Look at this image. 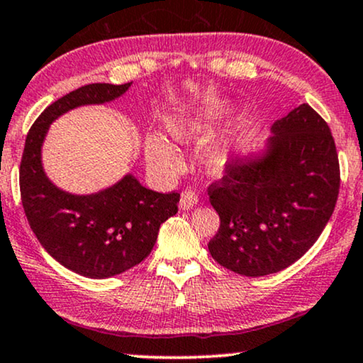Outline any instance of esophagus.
Listing matches in <instances>:
<instances>
[{
    "label": "esophagus",
    "mask_w": 363,
    "mask_h": 363,
    "mask_svg": "<svg viewBox=\"0 0 363 363\" xmlns=\"http://www.w3.org/2000/svg\"><path fill=\"white\" fill-rule=\"evenodd\" d=\"M198 194H196L194 189H184L181 194V208L189 209L198 204Z\"/></svg>",
    "instance_id": "34e87169"
}]
</instances>
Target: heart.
Instances as JSON below:
<instances>
[{
	"label": "heart",
	"instance_id": "b5f03b06",
	"mask_svg": "<svg viewBox=\"0 0 363 363\" xmlns=\"http://www.w3.org/2000/svg\"><path fill=\"white\" fill-rule=\"evenodd\" d=\"M169 132L174 138L184 142V140L198 137V135L203 132V125H201L199 121L193 120V118L179 116V118H172V120L169 121ZM145 152H147L148 162L157 169L176 170L179 165H181V159H179L177 152L174 150V147L170 145L167 140L159 137V135H150V137L147 138ZM208 165L209 169L215 170V172L223 169L225 165L223 152H215V154L209 155Z\"/></svg>",
	"mask_w": 363,
	"mask_h": 363
}]
</instances>
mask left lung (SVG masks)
<instances>
[{"mask_svg":"<svg viewBox=\"0 0 363 363\" xmlns=\"http://www.w3.org/2000/svg\"><path fill=\"white\" fill-rule=\"evenodd\" d=\"M262 157L230 160L209 184L220 215L208 248L218 264L247 277L276 274L299 260L333 215L340 164L330 126L309 104L272 125Z\"/></svg>","mask_w":363,"mask_h":363,"instance_id":"obj_1","label":"left lung"}]
</instances>
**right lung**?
<instances>
[{
    "label": "right lung",
    "mask_w": 363,
    "mask_h": 363,
    "mask_svg": "<svg viewBox=\"0 0 363 363\" xmlns=\"http://www.w3.org/2000/svg\"><path fill=\"white\" fill-rule=\"evenodd\" d=\"M126 84L82 86L42 111L28 130L20 164V194L28 225L42 247L65 269L104 279L135 267L150 255L160 225L177 213L181 194L155 193L133 176L98 194L64 193L47 179L40 148L49 125L82 104L111 101Z\"/></svg>",
    "instance_id": "obj_1"
}]
</instances>
